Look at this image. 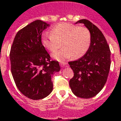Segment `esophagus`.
<instances>
[{"mask_svg": "<svg viewBox=\"0 0 121 121\" xmlns=\"http://www.w3.org/2000/svg\"><path fill=\"white\" fill-rule=\"evenodd\" d=\"M60 66L61 67H64V66H66V62H60Z\"/></svg>", "mask_w": 121, "mask_h": 121, "instance_id": "obj_1", "label": "esophagus"}]
</instances>
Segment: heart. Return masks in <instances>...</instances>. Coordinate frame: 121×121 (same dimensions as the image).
Listing matches in <instances>:
<instances>
[{"label": "heart", "mask_w": 121, "mask_h": 121, "mask_svg": "<svg viewBox=\"0 0 121 121\" xmlns=\"http://www.w3.org/2000/svg\"><path fill=\"white\" fill-rule=\"evenodd\" d=\"M41 42L49 52L53 53L60 46L62 48L52 55L54 59L62 62L72 56L73 59L82 57L91 43V33L86 27L70 23H60L52 28L51 34L42 35Z\"/></svg>", "instance_id": "1"}]
</instances>
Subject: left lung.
Instances as JSON below:
<instances>
[{
    "label": "left lung",
    "instance_id": "obj_1",
    "mask_svg": "<svg viewBox=\"0 0 121 121\" xmlns=\"http://www.w3.org/2000/svg\"><path fill=\"white\" fill-rule=\"evenodd\" d=\"M77 23L84 24L90 30L91 43L83 57L68 62L74 73L69 86L77 97L90 99L100 92L107 81L111 52L104 36L96 26L86 19Z\"/></svg>",
    "mask_w": 121,
    "mask_h": 121
}]
</instances>
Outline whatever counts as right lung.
Instances as JSON below:
<instances>
[{
  "label": "right lung",
  "mask_w": 121,
  "mask_h": 121,
  "mask_svg": "<svg viewBox=\"0 0 121 121\" xmlns=\"http://www.w3.org/2000/svg\"><path fill=\"white\" fill-rule=\"evenodd\" d=\"M49 24L37 20L18 31L10 51L11 73L17 87L33 100L46 97L53 91L52 77L60 71L58 61L50 56L41 42L42 32Z\"/></svg>",
  "instance_id": "right-lung-1"
}]
</instances>
